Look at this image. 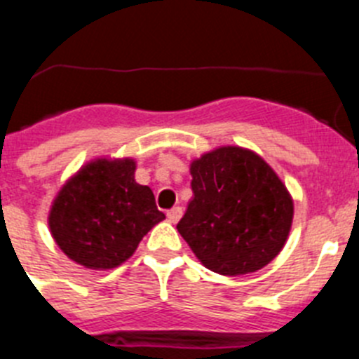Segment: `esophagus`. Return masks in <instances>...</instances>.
<instances>
[{
    "label": "esophagus",
    "mask_w": 359,
    "mask_h": 359,
    "mask_svg": "<svg viewBox=\"0 0 359 359\" xmlns=\"http://www.w3.org/2000/svg\"><path fill=\"white\" fill-rule=\"evenodd\" d=\"M182 215H183L182 207H174V208H170L169 212H167V219H169L170 223H177V221L182 219Z\"/></svg>",
    "instance_id": "34e87169"
}]
</instances>
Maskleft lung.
<instances>
[{
  "mask_svg": "<svg viewBox=\"0 0 359 359\" xmlns=\"http://www.w3.org/2000/svg\"><path fill=\"white\" fill-rule=\"evenodd\" d=\"M192 199L177 231L205 268L219 275L253 273L282 252L293 198L255 151L221 145L190 161Z\"/></svg>",
  "mask_w": 359,
  "mask_h": 359,
  "instance_id": "1",
  "label": "left lung"
}]
</instances>
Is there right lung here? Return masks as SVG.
Returning a JSON list of instances; mask_svg holds the SVG:
<instances>
[{
    "mask_svg": "<svg viewBox=\"0 0 359 359\" xmlns=\"http://www.w3.org/2000/svg\"><path fill=\"white\" fill-rule=\"evenodd\" d=\"M135 170L133 158H93L57 192L48 228L73 262L88 269L118 268L163 221L152 190L136 183Z\"/></svg>",
    "mask_w": 359,
    "mask_h": 359,
    "instance_id": "right-lung-1",
    "label": "right lung"
}]
</instances>
